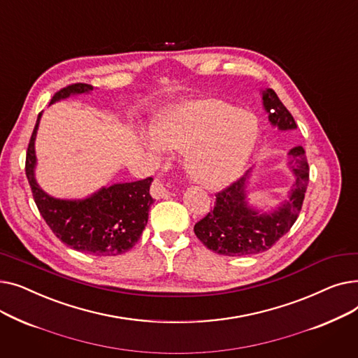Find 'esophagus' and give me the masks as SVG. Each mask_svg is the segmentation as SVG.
<instances>
[{
  "mask_svg": "<svg viewBox=\"0 0 358 358\" xmlns=\"http://www.w3.org/2000/svg\"><path fill=\"white\" fill-rule=\"evenodd\" d=\"M150 194H152L155 199H165V197H168L169 190H168V185H166L165 180L162 178V176L154 180L152 185H150Z\"/></svg>",
  "mask_w": 358,
  "mask_h": 358,
  "instance_id": "34e87169",
  "label": "esophagus"
}]
</instances>
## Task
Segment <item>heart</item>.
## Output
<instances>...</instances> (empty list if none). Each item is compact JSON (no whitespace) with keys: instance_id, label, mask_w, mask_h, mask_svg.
<instances>
[{"instance_id":"1","label":"heart","mask_w":358,"mask_h":358,"mask_svg":"<svg viewBox=\"0 0 358 358\" xmlns=\"http://www.w3.org/2000/svg\"><path fill=\"white\" fill-rule=\"evenodd\" d=\"M257 138L258 122L251 113L220 100H200L165 113L143 141L159 154L166 148L187 150L190 177L219 187L242 171Z\"/></svg>"}]
</instances>
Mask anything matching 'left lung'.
Masks as SVG:
<instances>
[{
    "label": "left lung",
    "instance_id": "left-lung-1",
    "mask_svg": "<svg viewBox=\"0 0 358 358\" xmlns=\"http://www.w3.org/2000/svg\"><path fill=\"white\" fill-rule=\"evenodd\" d=\"M268 119L280 130L296 129L292 113L273 90L262 92ZM290 168L296 176L290 200L271 215H258L245 201L248 173L217 192L215 208L194 224V234L206 248L227 257L252 255L270 250L299 217L309 182V164L302 146L290 150Z\"/></svg>",
    "mask_w": 358,
    "mask_h": 358
}]
</instances>
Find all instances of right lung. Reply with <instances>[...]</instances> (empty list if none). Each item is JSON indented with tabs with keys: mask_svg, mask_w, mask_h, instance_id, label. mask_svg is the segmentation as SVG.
<instances>
[{
	"mask_svg": "<svg viewBox=\"0 0 358 358\" xmlns=\"http://www.w3.org/2000/svg\"><path fill=\"white\" fill-rule=\"evenodd\" d=\"M92 91L88 84H69L55 92L50 103L71 94ZM41 115L29 141L26 176L34 203L50 231L69 248L100 257L119 255L139 241L148 223L149 208L154 199L149 194L152 177L115 184L85 200H58L48 196L34 180V138Z\"/></svg>",
	"mask_w": 358,
	"mask_h": 358,
	"instance_id": "add662e5",
	"label": "right lung"
}]
</instances>
